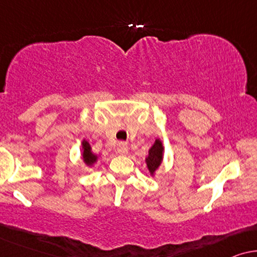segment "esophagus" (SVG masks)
<instances>
[{
  "instance_id": "esophagus-1",
  "label": "esophagus",
  "mask_w": 257,
  "mask_h": 257,
  "mask_svg": "<svg viewBox=\"0 0 257 257\" xmlns=\"http://www.w3.org/2000/svg\"><path fill=\"white\" fill-rule=\"evenodd\" d=\"M117 153L121 154V155H127L128 154V146H127V143H124V142L118 143Z\"/></svg>"
}]
</instances>
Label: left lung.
<instances>
[{"label":"left lung","mask_w":257,"mask_h":257,"mask_svg":"<svg viewBox=\"0 0 257 257\" xmlns=\"http://www.w3.org/2000/svg\"><path fill=\"white\" fill-rule=\"evenodd\" d=\"M163 143H162L161 140L157 139L155 141L154 146L149 149V153H148V156L146 158V163L148 169H149L150 175H154L156 172V170L160 168L162 161H163Z\"/></svg>","instance_id":"obj_1"}]
</instances>
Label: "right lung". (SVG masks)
Listing matches in <instances>:
<instances>
[{
    "mask_svg": "<svg viewBox=\"0 0 257 257\" xmlns=\"http://www.w3.org/2000/svg\"><path fill=\"white\" fill-rule=\"evenodd\" d=\"M81 144H82V154H81L82 160H84L86 165L91 166L97 161V156L92 153V148L89 146L87 141L84 140Z\"/></svg>",
    "mask_w": 257,
    "mask_h": 257,
    "instance_id": "add662e5",
    "label": "right lung"
}]
</instances>
